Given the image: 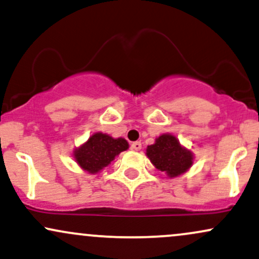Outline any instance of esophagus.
Listing matches in <instances>:
<instances>
[{
    "label": "esophagus",
    "instance_id": "obj_1",
    "mask_svg": "<svg viewBox=\"0 0 259 259\" xmlns=\"http://www.w3.org/2000/svg\"><path fill=\"white\" fill-rule=\"evenodd\" d=\"M131 149H132V150L139 151L142 149V143L141 142H133L132 145H131Z\"/></svg>",
    "mask_w": 259,
    "mask_h": 259
}]
</instances>
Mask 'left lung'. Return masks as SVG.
<instances>
[{
  "label": "left lung",
  "mask_w": 259,
  "mask_h": 259,
  "mask_svg": "<svg viewBox=\"0 0 259 259\" xmlns=\"http://www.w3.org/2000/svg\"><path fill=\"white\" fill-rule=\"evenodd\" d=\"M145 155L150 162L169 178L184 175L194 163V154L181 144L172 133H162L155 139V143L148 145Z\"/></svg>",
  "instance_id": "1"
}]
</instances>
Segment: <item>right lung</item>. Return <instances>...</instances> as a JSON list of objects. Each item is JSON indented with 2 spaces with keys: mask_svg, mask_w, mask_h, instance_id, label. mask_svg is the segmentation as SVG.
Instances as JSON below:
<instances>
[{
  "mask_svg": "<svg viewBox=\"0 0 259 259\" xmlns=\"http://www.w3.org/2000/svg\"><path fill=\"white\" fill-rule=\"evenodd\" d=\"M130 148L124 138H114L103 132H96L72 151V157L81 169L97 175L109 166L120 153Z\"/></svg>",
  "mask_w": 259,
  "mask_h": 259,
  "instance_id": "obj_1",
  "label": "right lung"
}]
</instances>
